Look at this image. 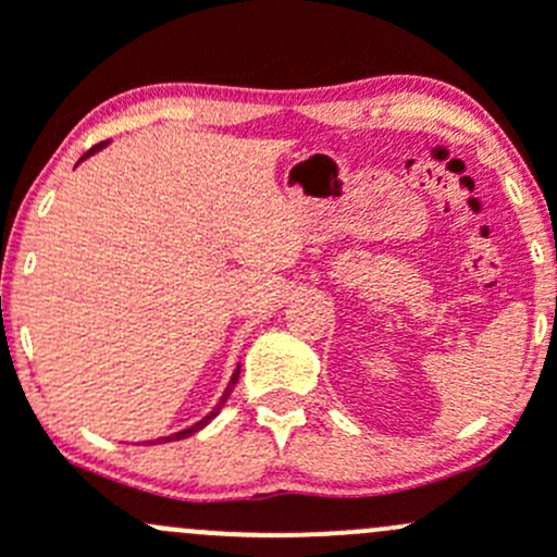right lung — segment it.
Listing matches in <instances>:
<instances>
[{
    "label": "right lung",
    "mask_w": 557,
    "mask_h": 557,
    "mask_svg": "<svg viewBox=\"0 0 557 557\" xmlns=\"http://www.w3.org/2000/svg\"><path fill=\"white\" fill-rule=\"evenodd\" d=\"M99 148H102V145H94V148H91V150H88V153H94V150H99ZM237 380H239V369H237V372H234L232 383H228V387H226V393H223L221 404H218V407H215V409H212V412H210V414H207V418H205V420H199V423H196V425H190V429L180 431V434H174V436H166V440H164V442H172V440H185V436H190V434H196V431H199V429H205V425H207V423H210V420H212V418H215V414H218V409H221V407H223V401H226V396H228V393H232V391H234V385H237Z\"/></svg>",
    "instance_id": "right-lung-1"
}]
</instances>
